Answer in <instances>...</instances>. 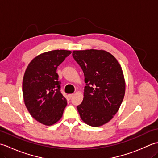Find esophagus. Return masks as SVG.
<instances>
[{"instance_id": "1", "label": "esophagus", "mask_w": 158, "mask_h": 158, "mask_svg": "<svg viewBox=\"0 0 158 158\" xmlns=\"http://www.w3.org/2000/svg\"><path fill=\"white\" fill-rule=\"evenodd\" d=\"M74 96L73 94H69V99H71L73 98V96Z\"/></svg>"}]
</instances>
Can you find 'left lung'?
<instances>
[{
    "label": "left lung",
    "instance_id": "obj_1",
    "mask_svg": "<svg viewBox=\"0 0 158 158\" xmlns=\"http://www.w3.org/2000/svg\"><path fill=\"white\" fill-rule=\"evenodd\" d=\"M73 57L84 73V97L77 110L88 125L98 127L118 111L125 94L123 71L116 58L104 50L73 51Z\"/></svg>",
    "mask_w": 158,
    "mask_h": 158
}]
</instances>
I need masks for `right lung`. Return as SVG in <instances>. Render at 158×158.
<instances>
[{
    "instance_id": "1",
    "label": "right lung",
    "mask_w": 158,
    "mask_h": 158,
    "mask_svg": "<svg viewBox=\"0 0 158 158\" xmlns=\"http://www.w3.org/2000/svg\"><path fill=\"white\" fill-rule=\"evenodd\" d=\"M70 53L62 49L43 53L30 62L25 71L22 83L25 105L33 118L44 125L58 122L67 105L56 70Z\"/></svg>"
}]
</instances>
